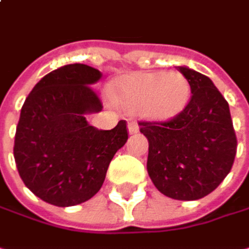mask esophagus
<instances>
[{
  "label": "esophagus",
  "instance_id": "obj_1",
  "mask_svg": "<svg viewBox=\"0 0 249 249\" xmlns=\"http://www.w3.org/2000/svg\"><path fill=\"white\" fill-rule=\"evenodd\" d=\"M138 129H140V126H138V124L135 121H129L128 123V131H129V134H135V132H138Z\"/></svg>",
  "mask_w": 249,
  "mask_h": 249
}]
</instances>
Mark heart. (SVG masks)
<instances>
[{"mask_svg": "<svg viewBox=\"0 0 249 249\" xmlns=\"http://www.w3.org/2000/svg\"><path fill=\"white\" fill-rule=\"evenodd\" d=\"M114 95L128 112L142 109L153 120H169L187 104L190 86L180 73L148 72L125 76L114 83Z\"/></svg>", "mask_w": 249, "mask_h": 249, "instance_id": "heart-1", "label": "heart"}]
</instances>
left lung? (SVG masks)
<instances>
[{"label":"left lung","mask_w":249,"mask_h":249,"mask_svg":"<svg viewBox=\"0 0 249 249\" xmlns=\"http://www.w3.org/2000/svg\"><path fill=\"white\" fill-rule=\"evenodd\" d=\"M192 96L167 121H140L148 140L147 170L154 186L177 200H197L213 192L232 169L236 135L229 105L208 76L178 68Z\"/></svg>","instance_id":"left-lung-1"}]
</instances>
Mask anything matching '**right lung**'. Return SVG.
<instances>
[{"instance_id": "right-lung-1", "label": "right lung", "mask_w": 249, "mask_h": 249, "mask_svg": "<svg viewBox=\"0 0 249 249\" xmlns=\"http://www.w3.org/2000/svg\"><path fill=\"white\" fill-rule=\"evenodd\" d=\"M99 79L101 72L88 65H66L44 76L21 108L16 164L25 186L50 205L75 206L95 196L128 140L124 120L112 129H98L85 118L102 109L92 89Z\"/></svg>"}]
</instances>
